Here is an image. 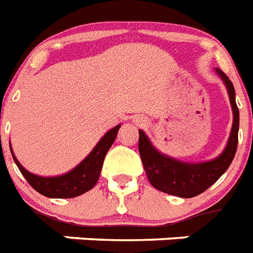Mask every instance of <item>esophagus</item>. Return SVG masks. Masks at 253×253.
I'll use <instances>...</instances> for the list:
<instances>
[{"label": "esophagus", "instance_id": "34e87169", "mask_svg": "<svg viewBox=\"0 0 253 253\" xmlns=\"http://www.w3.org/2000/svg\"><path fill=\"white\" fill-rule=\"evenodd\" d=\"M133 123L136 125H139V126H142V125L146 124V119L143 116H134L133 117Z\"/></svg>", "mask_w": 253, "mask_h": 253}]
</instances>
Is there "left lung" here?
<instances>
[{"label":"left lung","mask_w":253,"mask_h":253,"mask_svg":"<svg viewBox=\"0 0 253 253\" xmlns=\"http://www.w3.org/2000/svg\"><path fill=\"white\" fill-rule=\"evenodd\" d=\"M215 73L227 88L234 116L227 145L217 158L199 163L179 161L161 153L151 143L146 133L138 129V151L147 179L153 187L165 193L184 199H191L203 193L226 172L235 157L239 132V110L235 102V88L229 77L221 69L215 68Z\"/></svg>","instance_id":"left-lung-1"}]
</instances>
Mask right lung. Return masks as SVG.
<instances>
[{
  "mask_svg": "<svg viewBox=\"0 0 253 253\" xmlns=\"http://www.w3.org/2000/svg\"><path fill=\"white\" fill-rule=\"evenodd\" d=\"M120 126L121 124H119L110 129L99 139V142L95 145L91 153L81 162L80 165H77L73 169L57 176H40V175L30 172L19 163L17 157L14 155L11 146H10V151L24 179L35 191L39 192L40 195L49 197V199H72V197L86 193L98 183L103 162L110 147L115 142Z\"/></svg>",
  "mask_w": 253,
  "mask_h": 253,
  "instance_id": "1",
  "label": "right lung"
}]
</instances>
